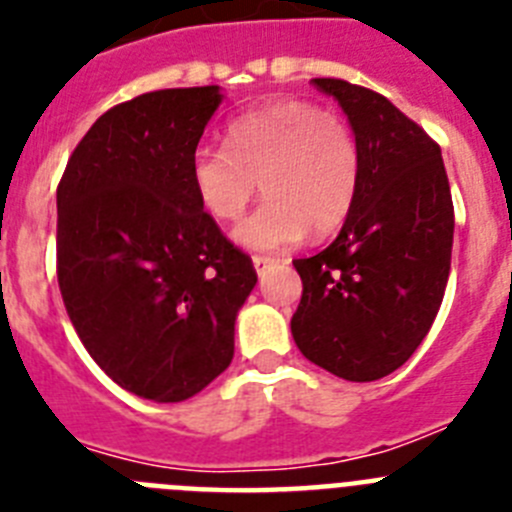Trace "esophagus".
Returning <instances> with one entry per match:
<instances>
[{"mask_svg": "<svg viewBox=\"0 0 512 512\" xmlns=\"http://www.w3.org/2000/svg\"><path fill=\"white\" fill-rule=\"evenodd\" d=\"M271 264H274V259H271V256H261V253H256V256H253V266H256V271H259V274H264Z\"/></svg>", "mask_w": 512, "mask_h": 512, "instance_id": "1", "label": "esophagus"}]
</instances>
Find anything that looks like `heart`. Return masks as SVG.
I'll use <instances>...</instances> for the list:
<instances>
[{"instance_id":"heart-1","label":"heart","mask_w":512,"mask_h":512,"mask_svg":"<svg viewBox=\"0 0 512 512\" xmlns=\"http://www.w3.org/2000/svg\"><path fill=\"white\" fill-rule=\"evenodd\" d=\"M228 146H200L189 179L215 220L241 217L259 189L266 202L235 228L251 251H282L312 230L330 235L346 223L359 194L361 153L336 112L302 99L266 104L233 117Z\"/></svg>"}]
</instances>
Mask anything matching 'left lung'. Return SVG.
Listing matches in <instances>:
<instances>
[{
	"instance_id": "8db88e82",
	"label": "left lung",
	"mask_w": 512,
	"mask_h": 512,
	"mask_svg": "<svg viewBox=\"0 0 512 512\" xmlns=\"http://www.w3.org/2000/svg\"><path fill=\"white\" fill-rule=\"evenodd\" d=\"M348 115L361 153L354 210L325 251L295 259L302 300L292 336L312 364L348 382L400 369L443 302L454 202L441 148L372 89L312 79Z\"/></svg>"
}]
</instances>
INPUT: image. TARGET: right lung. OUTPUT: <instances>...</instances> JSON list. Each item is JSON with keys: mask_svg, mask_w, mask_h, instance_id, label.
<instances>
[{"mask_svg": "<svg viewBox=\"0 0 512 512\" xmlns=\"http://www.w3.org/2000/svg\"><path fill=\"white\" fill-rule=\"evenodd\" d=\"M223 94L161 89L115 104L58 182L56 271L81 343L122 390L202 392L233 361L256 269L202 210L189 158Z\"/></svg>", "mask_w": 512, "mask_h": 512, "instance_id": "obj_1", "label": "right lung"}]
</instances>
